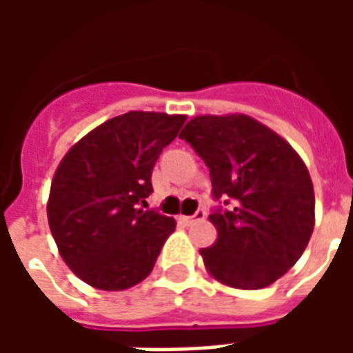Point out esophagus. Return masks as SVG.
Segmentation results:
<instances>
[{
  "mask_svg": "<svg viewBox=\"0 0 353 353\" xmlns=\"http://www.w3.org/2000/svg\"><path fill=\"white\" fill-rule=\"evenodd\" d=\"M204 217H206V210H204V208H199V210L194 212V215H189V217H181V221H183L185 225H192V223L202 221Z\"/></svg>",
  "mask_w": 353,
  "mask_h": 353,
  "instance_id": "1",
  "label": "esophagus"
}]
</instances>
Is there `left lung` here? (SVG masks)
<instances>
[{
  "label": "left lung",
  "instance_id": "1",
  "mask_svg": "<svg viewBox=\"0 0 353 353\" xmlns=\"http://www.w3.org/2000/svg\"><path fill=\"white\" fill-rule=\"evenodd\" d=\"M179 138L212 177L217 242L200 252L210 274L238 289L274 283L299 261L314 230V187L301 157L248 115L194 117Z\"/></svg>",
  "mask_w": 353,
  "mask_h": 353
}]
</instances>
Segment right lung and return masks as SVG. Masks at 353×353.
I'll return each mask as SVG.
<instances>
[{
    "label": "right lung",
    "mask_w": 353,
    "mask_h": 353,
    "mask_svg": "<svg viewBox=\"0 0 353 353\" xmlns=\"http://www.w3.org/2000/svg\"><path fill=\"white\" fill-rule=\"evenodd\" d=\"M185 115L130 111L100 124L60 162L47 204L49 227L65 265L103 291L136 285L153 270L172 217L145 208L162 149Z\"/></svg>",
    "instance_id": "1"
}]
</instances>
